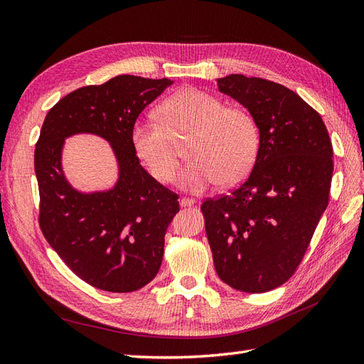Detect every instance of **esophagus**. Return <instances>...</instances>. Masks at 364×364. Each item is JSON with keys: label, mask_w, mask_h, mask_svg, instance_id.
<instances>
[{"label": "esophagus", "mask_w": 364, "mask_h": 364, "mask_svg": "<svg viewBox=\"0 0 364 364\" xmlns=\"http://www.w3.org/2000/svg\"><path fill=\"white\" fill-rule=\"evenodd\" d=\"M195 203H197V201L192 200V198H186V197H184V198L180 200V206H181V208H191V206H193Z\"/></svg>", "instance_id": "1"}]
</instances>
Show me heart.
<instances>
[{"label":"heart","instance_id":"heart-1","mask_svg":"<svg viewBox=\"0 0 364 364\" xmlns=\"http://www.w3.org/2000/svg\"><path fill=\"white\" fill-rule=\"evenodd\" d=\"M160 117L138 119L132 127L136 155L158 181L169 183L178 166V139L192 135V160L178 173L184 191L200 193L221 181L243 180L258 152V126L246 109L226 107L225 101L200 89H184L163 102Z\"/></svg>","mask_w":364,"mask_h":364}]
</instances>
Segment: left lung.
I'll list each match as a JSON object with an SVG mask.
<instances>
[{
	"mask_svg": "<svg viewBox=\"0 0 364 364\" xmlns=\"http://www.w3.org/2000/svg\"><path fill=\"white\" fill-rule=\"evenodd\" d=\"M220 92L257 121L252 172L228 195L201 204L218 277L241 292L284 284L300 266L328 208L332 143L318 112L278 82L232 73Z\"/></svg>",
	"mask_w": 364,
	"mask_h": 364,
	"instance_id": "8db88e82",
	"label": "left lung"
}]
</instances>
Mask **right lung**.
Wrapping results in <instances>:
<instances>
[{"label":"right lung","mask_w":364,"mask_h":364,"mask_svg":"<svg viewBox=\"0 0 364 364\" xmlns=\"http://www.w3.org/2000/svg\"><path fill=\"white\" fill-rule=\"evenodd\" d=\"M172 82L118 75L80 87L49 110L36 141L43 235L73 274L101 291H138L160 271L166 230L180 210L178 195L139 164L132 127ZM75 133L98 134L114 149L120 172L112 190L85 194L65 180L62 146Z\"/></svg>","instance_id":"1"}]
</instances>
